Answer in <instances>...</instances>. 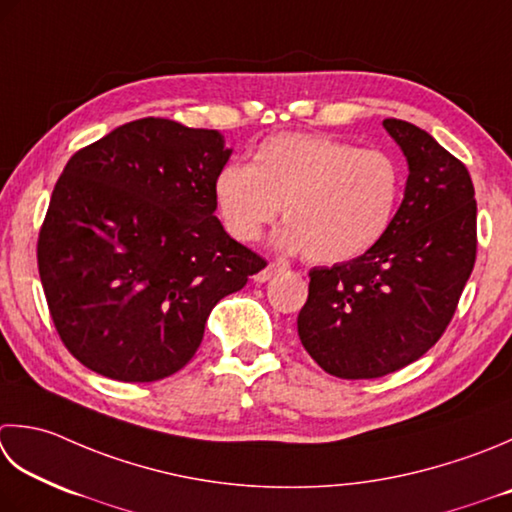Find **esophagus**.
<instances>
[{"label":"esophagus","instance_id":"34e87169","mask_svg":"<svg viewBox=\"0 0 512 512\" xmlns=\"http://www.w3.org/2000/svg\"><path fill=\"white\" fill-rule=\"evenodd\" d=\"M282 270H284V266H279V264H268L266 268L259 270V273H255V275H253V279H255V282H259V284H264V282H268V279L277 277L279 273H282Z\"/></svg>","mask_w":512,"mask_h":512}]
</instances>
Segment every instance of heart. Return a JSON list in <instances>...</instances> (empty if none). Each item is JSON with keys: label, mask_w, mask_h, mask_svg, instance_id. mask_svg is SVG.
<instances>
[{"label": "heart", "mask_w": 512, "mask_h": 512, "mask_svg": "<svg viewBox=\"0 0 512 512\" xmlns=\"http://www.w3.org/2000/svg\"><path fill=\"white\" fill-rule=\"evenodd\" d=\"M399 186L397 164L379 150L319 133H279L257 146L250 166L219 170L213 197L237 242H257L282 208L288 222L275 235L279 248L339 264L386 233Z\"/></svg>", "instance_id": "1"}]
</instances>
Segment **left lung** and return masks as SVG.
I'll return each instance as SVG.
<instances>
[{
    "instance_id": "8db88e82",
    "label": "left lung",
    "mask_w": 512,
    "mask_h": 512,
    "mask_svg": "<svg viewBox=\"0 0 512 512\" xmlns=\"http://www.w3.org/2000/svg\"><path fill=\"white\" fill-rule=\"evenodd\" d=\"M384 128L408 164L402 206L364 255L310 270L297 317L308 355L342 379L384 377L435 346L475 266L466 166L422 128L402 119H384Z\"/></svg>"
}]
</instances>
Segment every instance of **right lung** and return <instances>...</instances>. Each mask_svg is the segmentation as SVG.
Segmentation results:
<instances>
[{
  "instance_id": "1",
  "label": "right lung",
  "mask_w": 512,
  "mask_h": 512,
  "mask_svg": "<svg viewBox=\"0 0 512 512\" xmlns=\"http://www.w3.org/2000/svg\"><path fill=\"white\" fill-rule=\"evenodd\" d=\"M219 130L146 117L68 159L37 244L55 328L86 368L157 382L197 353L219 299L266 262L215 215Z\"/></svg>"
}]
</instances>
